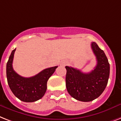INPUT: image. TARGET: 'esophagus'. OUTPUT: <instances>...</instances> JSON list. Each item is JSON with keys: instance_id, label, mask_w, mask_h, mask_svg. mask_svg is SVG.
<instances>
[{"instance_id": "34e87169", "label": "esophagus", "mask_w": 121, "mask_h": 121, "mask_svg": "<svg viewBox=\"0 0 121 121\" xmlns=\"http://www.w3.org/2000/svg\"><path fill=\"white\" fill-rule=\"evenodd\" d=\"M66 64H67V63L66 62V61H61V62L60 63V65L61 66H65V65H66Z\"/></svg>"}]
</instances>
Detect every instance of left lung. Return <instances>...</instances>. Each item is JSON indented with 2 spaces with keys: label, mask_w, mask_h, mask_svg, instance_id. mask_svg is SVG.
Listing matches in <instances>:
<instances>
[{
  "label": "left lung",
  "mask_w": 121,
  "mask_h": 121,
  "mask_svg": "<svg viewBox=\"0 0 121 121\" xmlns=\"http://www.w3.org/2000/svg\"><path fill=\"white\" fill-rule=\"evenodd\" d=\"M91 48L96 56L97 65L91 72L85 73L74 68L65 66L68 92L80 101L89 102L98 98L104 91L109 77V63L104 51L95 42L91 43Z\"/></svg>",
  "instance_id": "8db88e82"
}]
</instances>
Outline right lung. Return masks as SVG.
<instances>
[{
  "label": "right lung",
  "instance_id": "add662e5",
  "mask_svg": "<svg viewBox=\"0 0 121 121\" xmlns=\"http://www.w3.org/2000/svg\"><path fill=\"white\" fill-rule=\"evenodd\" d=\"M15 50L16 48L12 52L7 63L8 84L13 95L20 100L26 103L35 102L44 96L47 91V81L58 66L43 69L32 77H22L13 69V59Z\"/></svg>",
  "mask_w": 121,
  "mask_h": 121
}]
</instances>
